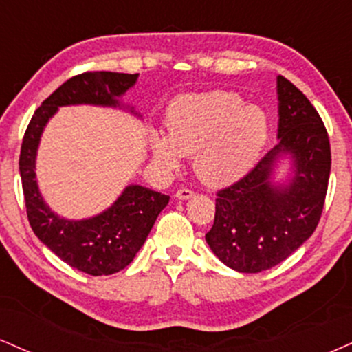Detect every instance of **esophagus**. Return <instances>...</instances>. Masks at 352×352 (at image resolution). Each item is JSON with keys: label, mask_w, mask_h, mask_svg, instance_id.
<instances>
[{"label": "esophagus", "mask_w": 352, "mask_h": 352, "mask_svg": "<svg viewBox=\"0 0 352 352\" xmlns=\"http://www.w3.org/2000/svg\"><path fill=\"white\" fill-rule=\"evenodd\" d=\"M192 197H193V192L188 188H180V190H177V193H175L177 200H188V199H192Z\"/></svg>", "instance_id": "esophagus-1"}]
</instances>
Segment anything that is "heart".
I'll use <instances>...</instances> for the list:
<instances>
[{"label":"heart","instance_id":"heart-1","mask_svg":"<svg viewBox=\"0 0 352 352\" xmlns=\"http://www.w3.org/2000/svg\"><path fill=\"white\" fill-rule=\"evenodd\" d=\"M270 124L263 109L235 92L180 96L167 114V134L153 132L152 152L165 170H177L193 153V172L208 185H227L246 175L260 159Z\"/></svg>","mask_w":352,"mask_h":352}]
</instances>
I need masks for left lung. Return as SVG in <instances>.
Listing matches in <instances>:
<instances>
[{
  "instance_id": "left-lung-1",
  "label": "left lung",
  "mask_w": 352,
  "mask_h": 352,
  "mask_svg": "<svg viewBox=\"0 0 352 352\" xmlns=\"http://www.w3.org/2000/svg\"><path fill=\"white\" fill-rule=\"evenodd\" d=\"M278 144L243 179L217 193L205 240L218 260L240 273L273 268L318 227L331 172L329 137L308 98L278 76ZM283 158L290 173L274 180Z\"/></svg>"
}]
</instances>
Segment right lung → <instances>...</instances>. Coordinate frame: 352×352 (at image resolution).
Segmentation results:
<instances>
[{"label": "right lung", "mask_w": 352, "mask_h": 352, "mask_svg": "<svg viewBox=\"0 0 352 352\" xmlns=\"http://www.w3.org/2000/svg\"><path fill=\"white\" fill-rule=\"evenodd\" d=\"M137 78L139 74L107 71L74 76L34 112L23 139L19 173L28 220L34 235L64 263L92 276L117 273L134 260L170 197L132 184L99 215L69 220L52 212L44 201L36 180V155L44 127L59 107L80 104L119 107L142 117L132 106L120 102L125 92L135 86Z\"/></svg>", "instance_id": "add662e5"}]
</instances>
